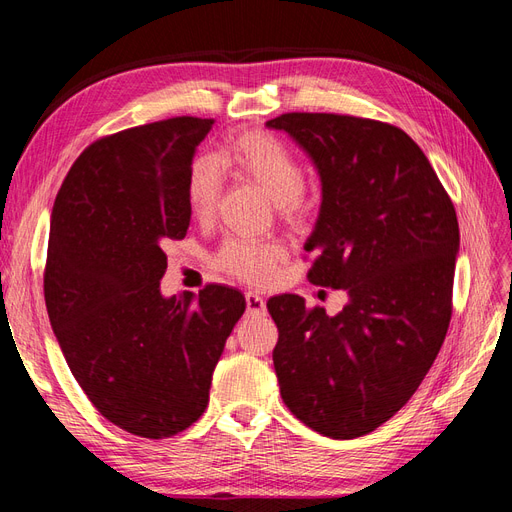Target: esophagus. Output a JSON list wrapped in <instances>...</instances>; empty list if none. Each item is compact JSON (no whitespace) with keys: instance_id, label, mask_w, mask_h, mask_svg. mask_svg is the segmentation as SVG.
<instances>
[{"instance_id":"1","label":"esophagus","mask_w":512,"mask_h":512,"mask_svg":"<svg viewBox=\"0 0 512 512\" xmlns=\"http://www.w3.org/2000/svg\"><path fill=\"white\" fill-rule=\"evenodd\" d=\"M245 305H247V314L252 316H265L267 314V305L262 301V297L254 292H247L245 294Z\"/></svg>"}]
</instances>
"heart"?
Here are the masks:
<instances>
[{"label":"heart","mask_w":512,"mask_h":512,"mask_svg":"<svg viewBox=\"0 0 512 512\" xmlns=\"http://www.w3.org/2000/svg\"><path fill=\"white\" fill-rule=\"evenodd\" d=\"M218 166L265 192L275 203L277 213L292 226H305L318 213L320 196L303 183L299 160L280 138L269 132L250 128L228 136L218 153ZM218 166L200 160L190 170L188 207L198 222L211 220L218 207L222 194ZM284 258L286 247L280 241L228 239L213 262L220 271L241 282L262 286L273 280L275 269L282 265Z\"/></svg>","instance_id":"obj_1"}]
</instances>
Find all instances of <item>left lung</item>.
<instances>
[{
    "instance_id": "8db88e82",
    "label": "left lung",
    "mask_w": 512,
    "mask_h": 512,
    "mask_svg": "<svg viewBox=\"0 0 512 512\" xmlns=\"http://www.w3.org/2000/svg\"><path fill=\"white\" fill-rule=\"evenodd\" d=\"M267 126L320 175L309 282L348 292L337 316L299 294L267 301L277 382L301 423L352 440L404 408L436 361L453 314L457 213L421 147L391 123L284 113Z\"/></svg>"
}]
</instances>
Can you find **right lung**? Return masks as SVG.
Masks as SVG:
<instances>
[{
    "instance_id": "right-lung-1",
    "label": "right lung",
    "mask_w": 512,
    "mask_h": 512,
    "mask_svg": "<svg viewBox=\"0 0 512 512\" xmlns=\"http://www.w3.org/2000/svg\"><path fill=\"white\" fill-rule=\"evenodd\" d=\"M213 119L173 117L91 143L51 213L44 301L72 376L96 410L141 438H170L209 404L213 369L245 312L207 284L162 297L164 247L190 226L188 177Z\"/></svg>"
}]
</instances>
